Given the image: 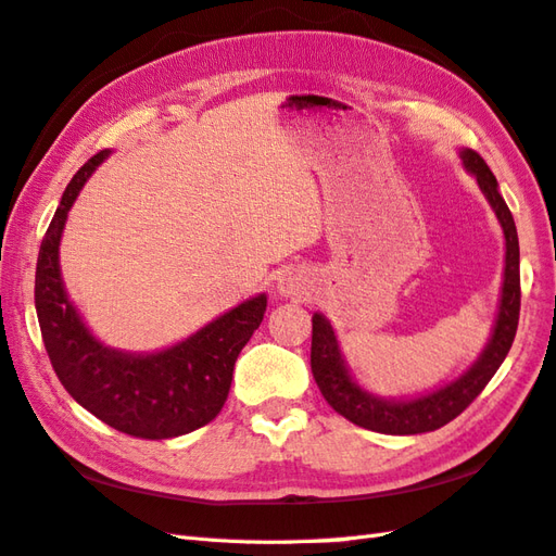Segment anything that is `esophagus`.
I'll use <instances>...</instances> for the list:
<instances>
[{
    "label": "esophagus",
    "instance_id": "1",
    "mask_svg": "<svg viewBox=\"0 0 556 556\" xmlns=\"http://www.w3.org/2000/svg\"><path fill=\"white\" fill-rule=\"evenodd\" d=\"M277 291L281 295H287V299H293V295H301L303 293V279L301 275L295 273H283L277 277Z\"/></svg>",
    "mask_w": 556,
    "mask_h": 556
}]
</instances>
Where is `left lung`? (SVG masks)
<instances>
[{"instance_id": "obj_1", "label": "left lung", "mask_w": 556, "mask_h": 556, "mask_svg": "<svg viewBox=\"0 0 556 556\" xmlns=\"http://www.w3.org/2000/svg\"><path fill=\"white\" fill-rule=\"evenodd\" d=\"M464 170L476 177L485 201L493 208L497 223L505 235V273H502V289L497 301V315L490 329V339L473 365L464 369L457 379L438 386L412 397H386L367 391L353 377L345 363L337 329L321 315H313V348H309V367L327 403L363 429L389 433V435H415L435 431L453 421L467 409L479 395L493 374L505 363L509 348L519 327L521 307V281H519V237H516L514 217L505 199L500 197L495 175L479 153L471 149H459Z\"/></svg>"}]
</instances>
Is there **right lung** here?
I'll return each mask as SVG.
<instances>
[{
    "instance_id": "1",
    "label": "right lung",
    "mask_w": 556,
    "mask_h": 556,
    "mask_svg": "<svg viewBox=\"0 0 556 556\" xmlns=\"http://www.w3.org/2000/svg\"><path fill=\"white\" fill-rule=\"evenodd\" d=\"M109 156V149L99 151L63 191L37 255L35 309L51 367L75 403L115 431L163 441L219 415L241 348L261 327L267 295H253L163 351L130 353L99 341L68 299L59 247L77 193Z\"/></svg>"
}]
</instances>
